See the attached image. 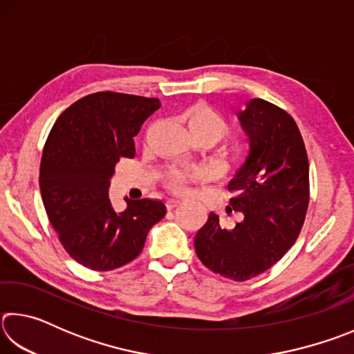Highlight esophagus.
Returning <instances> with one entry per match:
<instances>
[{
	"label": "esophagus",
	"instance_id": "esophagus-1",
	"mask_svg": "<svg viewBox=\"0 0 354 354\" xmlns=\"http://www.w3.org/2000/svg\"><path fill=\"white\" fill-rule=\"evenodd\" d=\"M178 206H181V201H179V200H169V201H167V209H169V211H171V209H175Z\"/></svg>",
	"mask_w": 354,
	"mask_h": 354
}]
</instances>
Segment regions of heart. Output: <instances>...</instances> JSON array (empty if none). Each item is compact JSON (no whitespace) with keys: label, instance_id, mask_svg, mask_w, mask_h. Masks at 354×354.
Segmentation results:
<instances>
[{"label":"heart","instance_id":"obj_1","mask_svg":"<svg viewBox=\"0 0 354 354\" xmlns=\"http://www.w3.org/2000/svg\"><path fill=\"white\" fill-rule=\"evenodd\" d=\"M183 122L187 124V129L192 137H207L214 143L220 142L227 133V127L225 120L221 118L212 107H209L205 103H198L190 106L187 111L183 113ZM203 175L198 170L183 171L173 169L169 171L165 178L167 187H170L175 192H184L185 185L194 179H200Z\"/></svg>","mask_w":354,"mask_h":354}]
</instances>
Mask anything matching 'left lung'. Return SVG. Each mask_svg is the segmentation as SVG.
I'll return each mask as SVG.
<instances>
[{
  "label": "left lung",
  "instance_id": "obj_1",
  "mask_svg": "<svg viewBox=\"0 0 354 354\" xmlns=\"http://www.w3.org/2000/svg\"><path fill=\"white\" fill-rule=\"evenodd\" d=\"M239 122L250 151L227 189L230 205L243 220L225 227L211 212L196 232L195 251L212 272L247 281L268 270L295 243L308 211L309 162L295 120L278 106L250 100L239 111Z\"/></svg>",
  "mask_w": 354,
  "mask_h": 354
}]
</instances>
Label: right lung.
Instances as JSON below:
<instances>
[{
  "instance_id": "obj_1",
  "label": "right lung",
  "mask_w": 354,
  "mask_h": 354,
  "mask_svg": "<svg viewBox=\"0 0 354 354\" xmlns=\"http://www.w3.org/2000/svg\"><path fill=\"white\" fill-rule=\"evenodd\" d=\"M158 98L98 92L56 120L40 162V194L59 241L81 266L113 270L140 254L147 234L167 212L160 200L124 198L115 212L111 178L122 158L136 154L133 137L158 111Z\"/></svg>"
}]
</instances>
